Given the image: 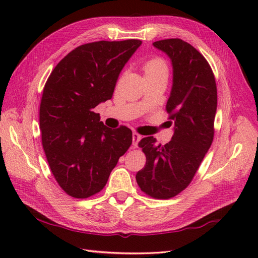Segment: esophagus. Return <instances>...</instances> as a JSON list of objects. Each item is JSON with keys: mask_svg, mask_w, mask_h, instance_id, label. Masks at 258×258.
I'll return each mask as SVG.
<instances>
[{"mask_svg": "<svg viewBox=\"0 0 258 258\" xmlns=\"http://www.w3.org/2000/svg\"><path fill=\"white\" fill-rule=\"evenodd\" d=\"M141 139H142V136H140L139 134H137V132H134V135H132V144H134L135 147H138L139 142L141 141Z\"/></svg>", "mask_w": 258, "mask_h": 258, "instance_id": "obj_1", "label": "esophagus"}]
</instances>
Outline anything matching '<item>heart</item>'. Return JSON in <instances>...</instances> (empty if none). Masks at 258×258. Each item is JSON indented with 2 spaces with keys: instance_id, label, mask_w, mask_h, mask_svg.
<instances>
[{
  "instance_id": "obj_1",
  "label": "heart",
  "mask_w": 258,
  "mask_h": 258,
  "mask_svg": "<svg viewBox=\"0 0 258 258\" xmlns=\"http://www.w3.org/2000/svg\"><path fill=\"white\" fill-rule=\"evenodd\" d=\"M143 70L145 76L158 74L168 75V67L166 64V62L160 58H154L146 61L143 66Z\"/></svg>"
}]
</instances>
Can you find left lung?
Wrapping results in <instances>:
<instances>
[{
	"label": "left lung",
	"instance_id": "left-lung-1",
	"mask_svg": "<svg viewBox=\"0 0 258 258\" xmlns=\"http://www.w3.org/2000/svg\"><path fill=\"white\" fill-rule=\"evenodd\" d=\"M165 52L172 66V87L167 101L173 136L166 145L146 137L139 145L146 155V165L136 175L148 196L169 199L184 190L196 174L214 137L217 106L216 83L202 54L179 38L153 43Z\"/></svg>",
	"mask_w": 258,
	"mask_h": 258
}]
</instances>
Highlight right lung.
Masks as SVG:
<instances>
[{"instance_id": "right-lung-1", "label": "right lung", "mask_w": 258, "mask_h": 258, "mask_svg": "<svg viewBox=\"0 0 258 258\" xmlns=\"http://www.w3.org/2000/svg\"><path fill=\"white\" fill-rule=\"evenodd\" d=\"M140 40L99 41L72 50L53 69L40 107L42 144L56 181L74 198H88L105 186L132 131L111 129L93 108L113 97L118 76Z\"/></svg>"}]
</instances>
